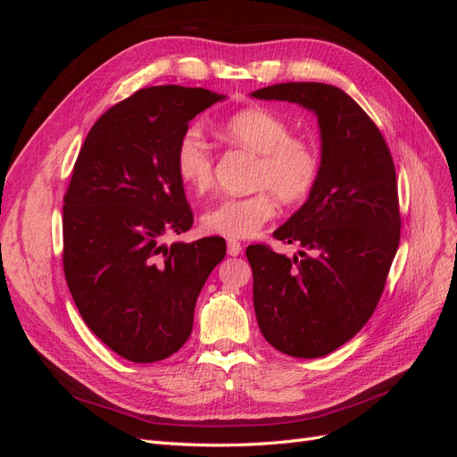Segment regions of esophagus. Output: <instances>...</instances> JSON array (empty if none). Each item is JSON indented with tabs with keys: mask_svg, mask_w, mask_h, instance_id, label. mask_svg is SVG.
I'll use <instances>...</instances> for the list:
<instances>
[{
	"mask_svg": "<svg viewBox=\"0 0 457 457\" xmlns=\"http://www.w3.org/2000/svg\"><path fill=\"white\" fill-rule=\"evenodd\" d=\"M227 247H228V255H232V257L240 255V252H242V244L237 242V240H232V238L227 242Z\"/></svg>",
	"mask_w": 457,
	"mask_h": 457,
	"instance_id": "esophagus-1",
	"label": "esophagus"
}]
</instances>
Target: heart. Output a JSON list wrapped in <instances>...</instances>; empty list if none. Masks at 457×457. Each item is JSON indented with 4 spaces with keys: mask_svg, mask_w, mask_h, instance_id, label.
Segmentation results:
<instances>
[{
    "mask_svg": "<svg viewBox=\"0 0 457 457\" xmlns=\"http://www.w3.org/2000/svg\"><path fill=\"white\" fill-rule=\"evenodd\" d=\"M220 135L234 146L259 154L253 170L255 192L220 200L202 217L207 232L232 240L252 238L276 215V196L284 204L305 200L320 175L318 148L294 137L289 123L262 106L238 110L220 126ZM175 170L181 181L198 195L213 187V152L196 129H187L177 141Z\"/></svg>",
    "mask_w": 457,
    "mask_h": 457,
    "instance_id": "obj_1",
    "label": "heart"
}]
</instances>
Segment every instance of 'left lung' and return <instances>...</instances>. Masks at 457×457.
I'll use <instances>...</instances> for the list:
<instances>
[{
    "instance_id": "obj_1",
    "label": "left lung",
    "mask_w": 457,
    "mask_h": 457,
    "mask_svg": "<svg viewBox=\"0 0 457 457\" xmlns=\"http://www.w3.org/2000/svg\"><path fill=\"white\" fill-rule=\"evenodd\" d=\"M318 116L322 162L301 210L274 230L305 252L289 259L247 245L261 334L284 354L318 358L341 347L376 311L400 242L396 171L379 128L336 86L289 81L253 91ZM311 251V254L306 252Z\"/></svg>"
}]
</instances>
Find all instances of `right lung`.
Segmentation results:
<instances>
[{"label": "right lung", "instance_id": "obj_1", "mask_svg": "<svg viewBox=\"0 0 457 457\" xmlns=\"http://www.w3.org/2000/svg\"><path fill=\"white\" fill-rule=\"evenodd\" d=\"M223 95L202 87L139 89L108 108L86 137L62 205V267L84 322L137 364L183 347L223 238L163 244L192 227L177 141Z\"/></svg>", "mask_w": 457, "mask_h": 457}]
</instances>
